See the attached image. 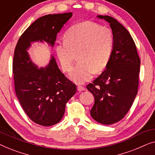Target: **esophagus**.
<instances>
[{
    "mask_svg": "<svg viewBox=\"0 0 155 155\" xmlns=\"http://www.w3.org/2000/svg\"><path fill=\"white\" fill-rule=\"evenodd\" d=\"M77 89H78V91H79V92H81V91L86 90V88H85L84 87L82 86H78Z\"/></svg>",
    "mask_w": 155,
    "mask_h": 155,
    "instance_id": "34e87169",
    "label": "esophagus"
}]
</instances>
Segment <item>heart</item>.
<instances>
[{
	"mask_svg": "<svg viewBox=\"0 0 155 155\" xmlns=\"http://www.w3.org/2000/svg\"><path fill=\"white\" fill-rule=\"evenodd\" d=\"M64 42L55 48L61 67L65 71H70L77 56L78 63L70 77L83 84L91 79L93 72L99 73L107 67L112 55L114 36L109 28L85 21L67 30Z\"/></svg>",
	"mask_w": 155,
	"mask_h": 155,
	"instance_id": "1",
	"label": "heart"
}]
</instances>
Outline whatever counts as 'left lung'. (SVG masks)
Returning <instances> with one entry per match:
<instances>
[{
  "label": "left lung",
  "instance_id": "obj_1",
  "mask_svg": "<svg viewBox=\"0 0 155 155\" xmlns=\"http://www.w3.org/2000/svg\"><path fill=\"white\" fill-rule=\"evenodd\" d=\"M110 23L114 45L106 69L86 88L95 97L91 115L102 124L120 121L131 107L139 84L140 60L128 30L110 16L98 15Z\"/></svg>",
  "mask_w": 155,
  "mask_h": 155
}]
</instances>
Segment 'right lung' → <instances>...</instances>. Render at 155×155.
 Masks as SVG:
<instances>
[{
  "label": "right lung",
  "instance_id": "add662e5",
  "mask_svg": "<svg viewBox=\"0 0 155 155\" xmlns=\"http://www.w3.org/2000/svg\"><path fill=\"white\" fill-rule=\"evenodd\" d=\"M71 16L72 13L66 12L37 19L19 37L15 49L12 72L17 97L29 119L43 126L62 119L77 86L61 72L53 56L48 66L38 69L27 51L34 41H45L53 46L57 34Z\"/></svg>",
  "mask_w": 155,
  "mask_h": 155
}]
</instances>
